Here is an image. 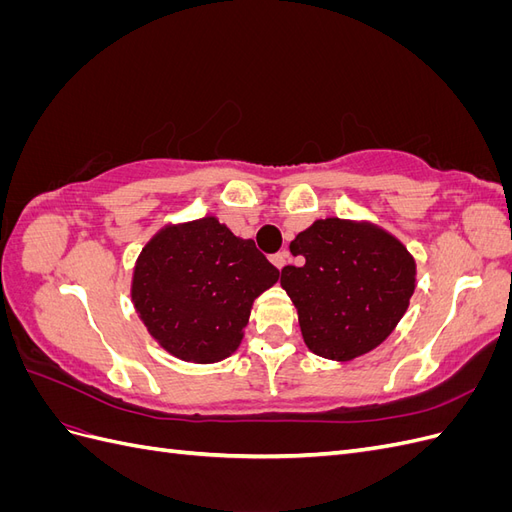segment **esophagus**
<instances>
[{"instance_id":"obj_1","label":"esophagus","mask_w":512,"mask_h":512,"mask_svg":"<svg viewBox=\"0 0 512 512\" xmlns=\"http://www.w3.org/2000/svg\"><path fill=\"white\" fill-rule=\"evenodd\" d=\"M286 260H288V252H277L275 256H271V262H273L277 269H284Z\"/></svg>"}]
</instances>
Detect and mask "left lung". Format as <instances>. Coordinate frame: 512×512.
I'll use <instances>...</instances> for the list:
<instances>
[{"instance_id":"1","label":"left lung","mask_w":512,"mask_h":512,"mask_svg":"<svg viewBox=\"0 0 512 512\" xmlns=\"http://www.w3.org/2000/svg\"><path fill=\"white\" fill-rule=\"evenodd\" d=\"M299 267L282 269L305 346L322 359L352 361L378 348L404 318L416 262L389 230L365 220H316L290 243Z\"/></svg>"}]
</instances>
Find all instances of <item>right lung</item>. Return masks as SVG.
I'll use <instances>...</instances> for the list:
<instances>
[{"label":"right lung","instance_id":"obj_1","mask_svg":"<svg viewBox=\"0 0 512 512\" xmlns=\"http://www.w3.org/2000/svg\"><path fill=\"white\" fill-rule=\"evenodd\" d=\"M280 271L215 215L166 224L136 258L132 303L149 335L185 363L224 361Z\"/></svg>","mask_w":512,"mask_h":512}]
</instances>
